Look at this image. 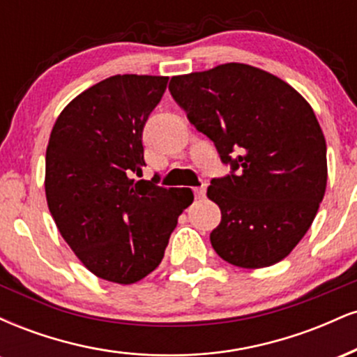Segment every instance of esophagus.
I'll return each mask as SVG.
<instances>
[{
  "mask_svg": "<svg viewBox=\"0 0 357 357\" xmlns=\"http://www.w3.org/2000/svg\"><path fill=\"white\" fill-rule=\"evenodd\" d=\"M204 195H206V188H204V186L196 188V190H195V198L196 199H203Z\"/></svg>",
  "mask_w": 357,
  "mask_h": 357,
  "instance_id": "34e87169",
  "label": "esophagus"
}]
</instances>
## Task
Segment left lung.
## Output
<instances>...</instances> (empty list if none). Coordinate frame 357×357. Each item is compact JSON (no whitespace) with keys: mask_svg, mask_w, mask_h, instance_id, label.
Instances as JSON below:
<instances>
[{"mask_svg":"<svg viewBox=\"0 0 357 357\" xmlns=\"http://www.w3.org/2000/svg\"><path fill=\"white\" fill-rule=\"evenodd\" d=\"M169 92L231 166L206 191L221 210L211 247L241 268L284 260L312 225L327 184L326 139L309 102L245 63L176 75Z\"/></svg>","mask_w":357,"mask_h":357,"instance_id":"8db88e82","label":"left lung"}]
</instances>
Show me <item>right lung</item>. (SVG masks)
<instances>
[{
	"mask_svg": "<svg viewBox=\"0 0 357 357\" xmlns=\"http://www.w3.org/2000/svg\"><path fill=\"white\" fill-rule=\"evenodd\" d=\"M169 77L114 75L77 96L53 126L45 195L60 235L93 275L129 285L161 264L190 190L136 181L142 129Z\"/></svg>",
	"mask_w": 357,
	"mask_h": 357,
	"instance_id": "right-lung-1",
	"label": "right lung"
}]
</instances>
